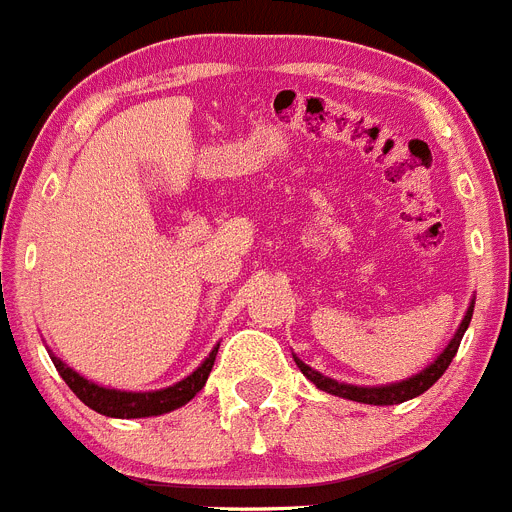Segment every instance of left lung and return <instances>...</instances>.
Listing matches in <instances>:
<instances>
[{
    "label": "left lung",
    "mask_w": 512,
    "mask_h": 512,
    "mask_svg": "<svg viewBox=\"0 0 512 512\" xmlns=\"http://www.w3.org/2000/svg\"><path fill=\"white\" fill-rule=\"evenodd\" d=\"M471 314H474V301H471V306L466 309L464 319H461V324H459V330H456V335L451 337V342L446 345V350H443V353L438 355V358H435V361L425 368V371L415 373L412 379L397 381V384H386V386L340 384V381L330 379V376H322L319 371H314L311 366H306V363L299 361V358H293V361H296V366L301 368V373H304L306 379L314 381V386L322 391H327V394H335V397L353 399V402H363V404H402V402H407V399L420 397L422 391H428L430 386L441 379L443 373H446V368L451 366V361H453V355H456V350H459L461 337H464L466 327H469Z\"/></svg>",
    "instance_id": "1"
}]
</instances>
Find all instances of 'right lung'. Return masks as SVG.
<instances>
[{
  "mask_svg": "<svg viewBox=\"0 0 512 512\" xmlns=\"http://www.w3.org/2000/svg\"><path fill=\"white\" fill-rule=\"evenodd\" d=\"M216 353H219V348H213L211 355L190 373L188 379L177 381V384L159 391L105 389V386H97L95 381H87L84 376H79V373L74 371V368L66 366L61 358H53L51 355V361L53 366H56V371L61 373V379L66 381V386H69L90 410L100 412V415L105 417H126V420H131V417L164 415V412H172L177 410V407H182V404H188L190 399L206 386L208 373H211L213 361H216Z\"/></svg>",
  "mask_w": 512,
  "mask_h": 512,
  "instance_id": "right-lung-1",
  "label": "right lung"
}]
</instances>
